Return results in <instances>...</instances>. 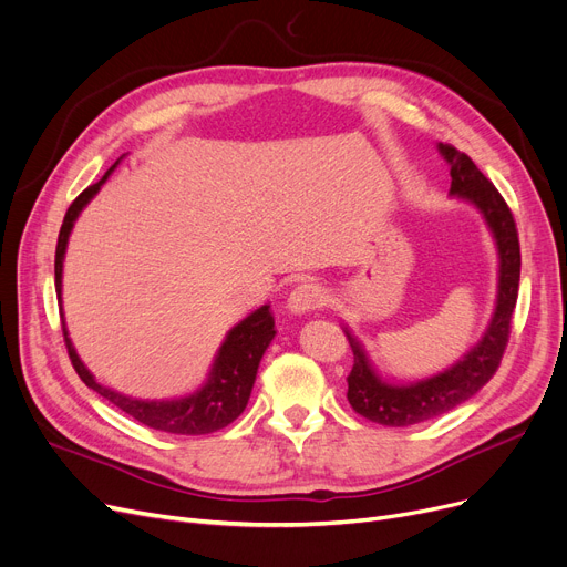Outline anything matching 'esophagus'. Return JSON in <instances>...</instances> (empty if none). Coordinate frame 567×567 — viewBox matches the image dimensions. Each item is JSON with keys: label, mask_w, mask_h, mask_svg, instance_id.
Listing matches in <instances>:
<instances>
[{"label": "esophagus", "mask_w": 567, "mask_h": 567, "mask_svg": "<svg viewBox=\"0 0 567 567\" xmlns=\"http://www.w3.org/2000/svg\"><path fill=\"white\" fill-rule=\"evenodd\" d=\"M326 289L317 282H301L299 287H296L291 293H289V301H287V308L296 315H303V312H312L321 306H326Z\"/></svg>", "instance_id": "34e87169"}]
</instances>
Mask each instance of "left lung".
<instances>
[{
    "label": "left lung",
    "instance_id": "obj_1",
    "mask_svg": "<svg viewBox=\"0 0 567 567\" xmlns=\"http://www.w3.org/2000/svg\"><path fill=\"white\" fill-rule=\"evenodd\" d=\"M439 152L451 165V193L478 206L496 238L501 261L496 310L483 340L462 361L436 377L409 385H393L381 381L372 370L361 342L344 329V336L353 351V368L347 377V400L351 409L363 415V419L389 427H409L436 419V415L449 413L483 389L498 370L505 347H508L511 321L519 293L522 255L511 206L505 204L494 184L475 167V163L466 154L457 152L451 144H439Z\"/></svg>",
    "mask_w": 567,
    "mask_h": 567
}]
</instances>
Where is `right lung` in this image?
<instances>
[{
  "mask_svg": "<svg viewBox=\"0 0 567 567\" xmlns=\"http://www.w3.org/2000/svg\"><path fill=\"white\" fill-rule=\"evenodd\" d=\"M114 165L103 174L99 184L84 188L73 199V204L69 206V212L64 216L62 229H59L56 252H54V287L59 293V301H62L64 252H66L73 223L80 216L82 208L86 206V202L101 190L105 178L112 174ZM274 323L276 321H274L271 312H268V306H261L250 317H246L241 323H236L234 329L227 333V338L216 355L212 374H208V381L202 385V389L188 398L163 400V402L133 400V398H126L122 393L105 389V385H101L92 377V372L82 365L80 355L75 353L71 340H69L66 326H64V342H66L69 359H71L78 377L89 385V389L96 391L107 402H112L116 409H122L124 413L131 415V419H135L137 423L146 425V427H154V430L169 432V434L197 436V434L218 432L244 413V409L250 400V391H252L261 355L276 336Z\"/></svg>",
  "mask_w": 567,
  "mask_h": 567,
  "instance_id": "add662e5",
  "label": "right lung"
}]
</instances>
